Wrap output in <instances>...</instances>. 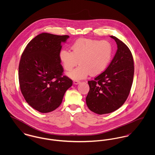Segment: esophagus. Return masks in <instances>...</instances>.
<instances>
[{
    "instance_id": "34e87169",
    "label": "esophagus",
    "mask_w": 155,
    "mask_h": 155,
    "mask_svg": "<svg viewBox=\"0 0 155 155\" xmlns=\"http://www.w3.org/2000/svg\"><path fill=\"white\" fill-rule=\"evenodd\" d=\"M80 81H77V80H76V81H73V84H74V85H78V84H80Z\"/></svg>"
}]
</instances>
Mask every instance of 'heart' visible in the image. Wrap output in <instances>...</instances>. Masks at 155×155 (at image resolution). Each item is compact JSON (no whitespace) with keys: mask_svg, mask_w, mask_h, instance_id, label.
<instances>
[{"mask_svg":"<svg viewBox=\"0 0 155 155\" xmlns=\"http://www.w3.org/2000/svg\"><path fill=\"white\" fill-rule=\"evenodd\" d=\"M71 52L62 49L59 58L67 71L71 70L78 64L79 66L68 73L73 79L86 78L89 74L97 76L103 73L110 62L113 47L105 40L80 38L71 46Z\"/></svg>","mask_w":155,"mask_h":155,"instance_id":"b5f03b06","label":"heart"}]
</instances>
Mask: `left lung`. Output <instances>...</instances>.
I'll return each mask as SVG.
<instances>
[{
    "label": "left lung",
    "instance_id": "obj_1",
    "mask_svg": "<svg viewBox=\"0 0 155 155\" xmlns=\"http://www.w3.org/2000/svg\"><path fill=\"white\" fill-rule=\"evenodd\" d=\"M116 54L104 71L89 81L86 103L90 110L99 114L110 113L120 107L127 100L133 84L134 66L129 48L115 36Z\"/></svg>",
    "mask_w": 155,
    "mask_h": 155
}]
</instances>
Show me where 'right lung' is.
Listing matches in <instances>:
<instances>
[{
  "label": "right lung",
  "mask_w": 155,
  "mask_h": 155,
  "mask_svg": "<svg viewBox=\"0 0 155 155\" xmlns=\"http://www.w3.org/2000/svg\"><path fill=\"white\" fill-rule=\"evenodd\" d=\"M68 35L43 33L26 46L18 67L20 87L27 103L41 113L55 110L73 81L63 76L59 58L61 42Z\"/></svg>",
  "instance_id": "1"
}]
</instances>
